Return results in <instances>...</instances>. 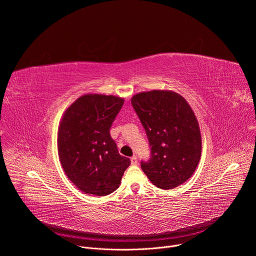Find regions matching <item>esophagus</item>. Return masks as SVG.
Masks as SVG:
<instances>
[{
	"mask_svg": "<svg viewBox=\"0 0 256 256\" xmlns=\"http://www.w3.org/2000/svg\"><path fill=\"white\" fill-rule=\"evenodd\" d=\"M130 162H132V165H136V164H138L136 156H132V157L130 158Z\"/></svg>",
	"mask_w": 256,
	"mask_h": 256,
	"instance_id": "obj_1",
	"label": "esophagus"
}]
</instances>
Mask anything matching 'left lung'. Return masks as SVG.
Returning <instances> with one entry per match:
<instances>
[{"mask_svg":"<svg viewBox=\"0 0 256 256\" xmlns=\"http://www.w3.org/2000/svg\"><path fill=\"white\" fill-rule=\"evenodd\" d=\"M132 105L151 151L148 161H140L144 174L162 190L184 184L202 152L198 124L186 100L175 92L154 90L134 95Z\"/></svg>","mask_w":256,"mask_h":256,"instance_id":"8db88e82","label":"left lung"}]
</instances>
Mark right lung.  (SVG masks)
<instances>
[{
  "label": "right lung",
  "instance_id": "right-lung-1",
  "mask_svg": "<svg viewBox=\"0 0 256 256\" xmlns=\"http://www.w3.org/2000/svg\"><path fill=\"white\" fill-rule=\"evenodd\" d=\"M122 105L124 99L112 95H84L66 109L60 122L58 149L62 166L85 194H110L130 164L110 136Z\"/></svg>",
  "mask_w": 256,
  "mask_h": 256
}]
</instances>
